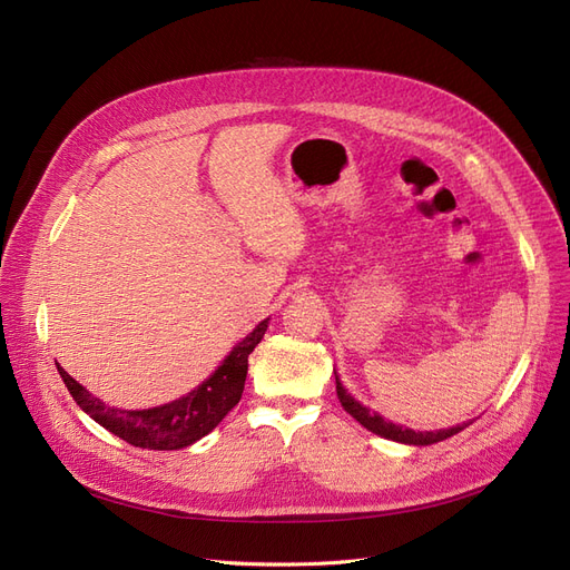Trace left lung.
<instances>
[{"instance_id":"obj_1","label":"left lung","mask_w":570,"mask_h":570,"mask_svg":"<svg viewBox=\"0 0 570 570\" xmlns=\"http://www.w3.org/2000/svg\"><path fill=\"white\" fill-rule=\"evenodd\" d=\"M335 392H338V399L343 409L356 420V423L364 425L368 432L377 434V436H385V439H392V441H399V444H409V446H430V444H436V441H444L458 432L465 430L470 423H462V425H455L451 430H439V432H415V430H409V428H402V425H394V423H387V420L383 415H377L375 411H368L366 406H362L360 402H354V396L347 394V390L343 387L341 377L335 375Z\"/></svg>"}]
</instances>
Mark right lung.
I'll return each mask as SVG.
<instances>
[{
	"mask_svg": "<svg viewBox=\"0 0 570 570\" xmlns=\"http://www.w3.org/2000/svg\"><path fill=\"white\" fill-rule=\"evenodd\" d=\"M265 331L267 320L253 328L239 345H235L214 375L206 377L197 390L187 392L171 404L155 409L124 411L108 406L87 387H81L60 364L58 373L77 406L91 415L98 425L124 439L126 444L147 451H178L206 436L239 404L248 371V354L263 341Z\"/></svg>",
	"mask_w": 570,
	"mask_h": 570,
	"instance_id": "1",
	"label": "right lung"
}]
</instances>
